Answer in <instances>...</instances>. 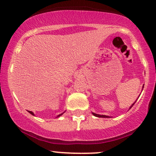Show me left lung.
<instances>
[{
	"mask_svg": "<svg viewBox=\"0 0 156 156\" xmlns=\"http://www.w3.org/2000/svg\"><path fill=\"white\" fill-rule=\"evenodd\" d=\"M143 88H144V87H143ZM136 103V102H135ZM135 103H133V105H131V106H130V108H131V107L133 106V105L135 104ZM93 114V115H94V116H96V117H104V118H108V117H108V116H105V115H100V114H94V113H92Z\"/></svg>",
	"mask_w": 156,
	"mask_h": 156,
	"instance_id": "left-lung-1",
	"label": "left lung"
}]
</instances>
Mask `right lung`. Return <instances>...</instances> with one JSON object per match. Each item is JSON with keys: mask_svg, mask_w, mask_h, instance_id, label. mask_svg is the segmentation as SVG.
<instances>
[{"mask_svg": "<svg viewBox=\"0 0 156 156\" xmlns=\"http://www.w3.org/2000/svg\"><path fill=\"white\" fill-rule=\"evenodd\" d=\"M28 112H29V113H30V114H32V115H34V113H33V112H30V111H28ZM62 114H63V113H62V114H59V115H58V117H60V116H62Z\"/></svg>", "mask_w": 156, "mask_h": 156, "instance_id": "obj_1", "label": "right lung"}]
</instances>
